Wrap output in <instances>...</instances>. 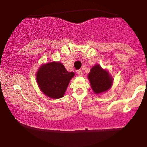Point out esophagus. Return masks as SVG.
Returning a JSON list of instances; mask_svg holds the SVG:
<instances>
[{
    "mask_svg": "<svg viewBox=\"0 0 147 147\" xmlns=\"http://www.w3.org/2000/svg\"><path fill=\"white\" fill-rule=\"evenodd\" d=\"M77 73H78V75L79 76H82V75H83V72H82V70H79L78 71H77Z\"/></svg>",
    "mask_w": 147,
    "mask_h": 147,
    "instance_id": "obj_1",
    "label": "esophagus"
}]
</instances>
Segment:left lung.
Instances as JSON below:
<instances>
[{
    "label": "left lung",
    "instance_id": "8db88e82",
    "mask_svg": "<svg viewBox=\"0 0 147 147\" xmlns=\"http://www.w3.org/2000/svg\"><path fill=\"white\" fill-rule=\"evenodd\" d=\"M91 88L94 93H104L111 88L113 84V78L107 70L102 68L99 64H95L88 75Z\"/></svg>",
    "mask_w": 147,
    "mask_h": 147
}]
</instances>
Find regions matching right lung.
<instances>
[{
  "label": "right lung",
  "mask_w": 147,
  "mask_h": 147,
  "mask_svg": "<svg viewBox=\"0 0 147 147\" xmlns=\"http://www.w3.org/2000/svg\"><path fill=\"white\" fill-rule=\"evenodd\" d=\"M75 76L73 72H68L61 62H48L42 64L36 74V82L40 90L48 97H63L70 80Z\"/></svg>",
  "instance_id": "1"
}]
</instances>
